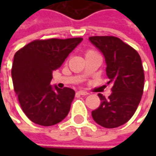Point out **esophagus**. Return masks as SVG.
I'll return each instance as SVG.
<instances>
[{
	"mask_svg": "<svg viewBox=\"0 0 156 156\" xmlns=\"http://www.w3.org/2000/svg\"><path fill=\"white\" fill-rule=\"evenodd\" d=\"M77 93L79 94H81V95H87V94H88L87 91H84V90H80Z\"/></svg>",
	"mask_w": 156,
	"mask_h": 156,
	"instance_id": "34e87169",
	"label": "esophagus"
}]
</instances>
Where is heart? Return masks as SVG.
Returning <instances> with one entry per match:
<instances>
[{
  "mask_svg": "<svg viewBox=\"0 0 156 156\" xmlns=\"http://www.w3.org/2000/svg\"><path fill=\"white\" fill-rule=\"evenodd\" d=\"M91 52H94V51H92V50H88V51H87L86 54H87V53H91Z\"/></svg>",
  "mask_w": 156,
  "mask_h": 156,
  "instance_id": "b5f03b06",
  "label": "heart"
}]
</instances>
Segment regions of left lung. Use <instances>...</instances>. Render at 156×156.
<instances>
[{"mask_svg":"<svg viewBox=\"0 0 156 156\" xmlns=\"http://www.w3.org/2000/svg\"><path fill=\"white\" fill-rule=\"evenodd\" d=\"M89 40L104 55L108 83L113 85L108 98L98 94L101 105L92 111V117L101 127L117 128L129 122L141 101L144 88L141 56L115 36H91Z\"/></svg>","mask_w":156,"mask_h":156,"instance_id":"1","label":"left lung"}]
</instances>
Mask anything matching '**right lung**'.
<instances>
[{"mask_svg":"<svg viewBox=\"0 0 156 156\" xmlns=\"http://www.w3.org/2000/svg\"><path fill=\"white\" fill-rule=\"evenodd\" d=\"M81 41V37L34 40L15 53L11 69L14 89L21 109L34 123L53 126L68 115L75 90L56 86L54 89L52 73Z\"/></svg>","mask_w":156,"mask_h":156,"instance_id":"1","label":"right lung"}]
</instances>
